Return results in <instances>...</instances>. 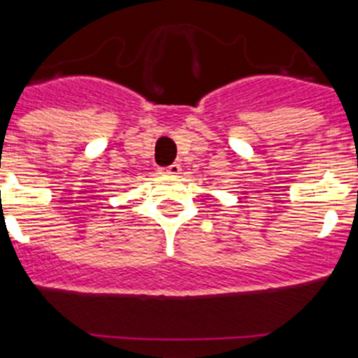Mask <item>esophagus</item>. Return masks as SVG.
I'll return each instance as SVG.
<instances>
[{"label":"esophagus","mask_w":358,"mask_h":358,"mask_svg":"<svg viewBox=\"0 0 358 358\" xmlns=\"http://www.w3.org/2000/svg\"><path fill=\"white\" fill-rule=\"evenodd\" d=\"M179 172H181V166L176 163L166 166V169H159V173H163V176H177Z\"/></svg>","instance_id":"obj_1"}]
</instances>
